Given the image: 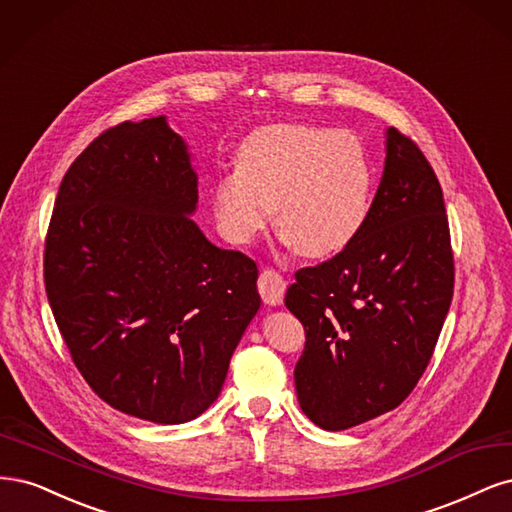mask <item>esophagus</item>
Wrapping results in <instances>:
<instances>
[{
	"mask_svg": "<svg viewBox=\"0 0 512 512\" xmlns=\"http://www.w3.org/2000/svg\"><path fill=\"white\" fill-rule=\"evenodd\" d=\"M257 289H259V295H261L263 302L270 304V306H276V304L283 302L287 280L283 278V274L276 272L274 268H263L261 274H259V280H257Z\"/></svg>",
	"mask_w": 512,
	"mask_h": 512,
	"instance_id": "esophagus-1",
	"label": "esophagus"
}]
</instances>
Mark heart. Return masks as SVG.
I'll use <instances>...</instances> for the list:
<instances>
[{"mask_svg":"<svg viewBox=\"0 0 512 512\" xmlns=\"http://www.w3.org/2000/svg\"><path fill=\"white\" fill-rule=\"evenodd\" d=\"M372 172L361 144L334 129L278 123L240 144L238 168L212 189L217 223L227 240L251 242L268 225L295 253L329 257L364 229Z\"/></svg>","mask_w":512,"mask_h":512,"instance_id":"obj_1","label":"heart"}]
</instances>
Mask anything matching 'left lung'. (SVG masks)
Masks as SVG:
<instances>
[{
    "label": "left lung",
    "instance_id": "obj_1",
    "mask_svg": "<svg viewBox=\"0 0 512 512\" xmlns=\"http://www.w3.org/2000/svg\"><path fill=\"white\" fill-rule=\"evenodd\" d=\"M453 287L442 187L417 142L391 127L364 229L295 272L285 295L306 334L293 372L306 417L340 432L398 408L430 364Z\"/></svg>",
    "mask_w": 512,
    "mask_h": 512
}]
</instances>
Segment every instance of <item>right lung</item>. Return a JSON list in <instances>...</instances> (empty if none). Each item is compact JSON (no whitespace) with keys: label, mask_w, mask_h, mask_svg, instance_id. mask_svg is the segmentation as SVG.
I'll use <instances>...</instances> for the list:
<instances>
[{"label":"right lung","mask_w":512,"mask_h":512,"mask_svg":"<svg viewBox=\"0 0 512 512\" xmlns=\"http://www.w3.org/2000/svg\"><path fill=\"white\" fill-rule=\"evenodd\" d=\"M197 178L166 119L102 131L65 172L44 287L74 366L125 415L185 423L217 400L259 310L257 263L210 244Z\"/></svg>","instance_id":"right-lung-1"}]
</instances>
